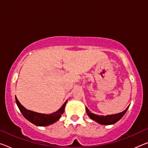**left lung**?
Segmentation results:
<instances>
[{
	"mask_svg": "<svg viewBox=\"0 0 148 148\" xmlns=\"http://www.w3.org/2000/svg\"><path fill=\"white\" fill-rule=\"evenodd\" d=\"M128 106L124 111L122 112L115 114H110V115H106V116H103V115H97L95 114H93L90 112V111L88 110L87 107L86 108V111H87V115L89 116L90 119L94 120V121L98 122V123L102 125H111L115 124L119 120L122 119V116L126 114V112L128 110L129 108Z\"/></svg>",
	"mask_w": 148,
	"mask_h": 148,
	"instance_id": "8db88e82",
	"label": "left lung"
}]
</instances>
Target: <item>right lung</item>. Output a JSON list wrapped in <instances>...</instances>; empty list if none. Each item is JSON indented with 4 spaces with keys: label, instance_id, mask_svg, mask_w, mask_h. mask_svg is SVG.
Returning a JSON list of instances; mask_svg holds the SVG:
<instances>
[{
    "label": "right lung",
    "instance_id": "obj_1",
    "mask_svg": "<svg viewBox=\"0 0 148 148\" xmlns=\"http://www.w3.org/2000/svg\"><path fill=\"white\" fill-rule=\"evenodd\" d=\"M67 102V101H65V103L63 104L62 106L58 111L47 114L38 113L29 110H27L26 108L24 107L20 104L18 100L16 97V103L18 107L19 108V110L25 119L38 126H47L58 121L61 116V114L64 112Z\"/></svg>",
    "mask_w": 148,
    "mask_h": 148
}]
</instances>
